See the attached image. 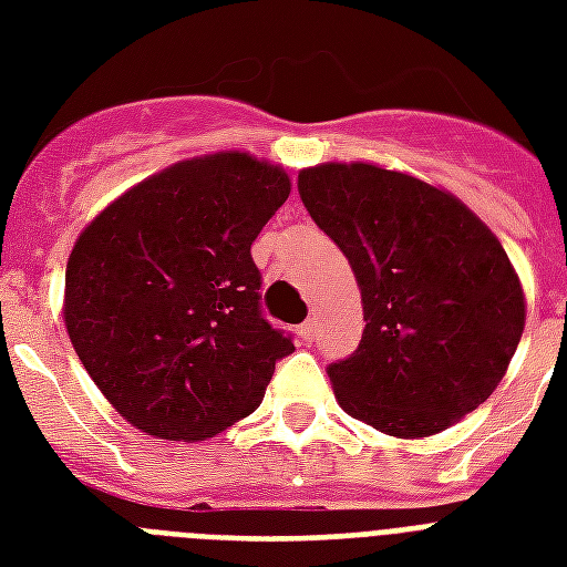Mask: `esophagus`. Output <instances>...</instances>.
Instances as JSON below:
<instances>
[{"instance_id": "34e87169", "label": "esophagus", "mask_w": 567, "mask_h": 567, "mask_svg": "<svg viewBox=\"0 0 567 567\" xmlns=\"http://www.w3.org/2000/svg\"><path fill=\"white\" fill-rule=\"evenodd\" d=\"M315 332H318V327H315V320H306L300 327V338L306 341V344H311L315 341Z\"/></svg>"}]
</instances>
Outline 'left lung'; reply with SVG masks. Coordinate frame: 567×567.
Masks as SVG:
<instances>
[{
    "label": "left lung",
    "mask_w": 567,
    "mask_h": 567,
    "mask_svg": "<svg viewBox=\"0 0 567 567\" xmlns=\"http://www.w3.org/2000/svg\"><path fill=\"white\" fill-rule=\"evenodd\" d=\"M297 188L362 288V341L327 368L344 412L423 439L485 403L524 332V291L492 229L447 190L377 164L309 167Z\"/></svg>",
    "instance_id": "1"
}]
</instances>
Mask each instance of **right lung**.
I'll list each match as a JSON object with an SVG mask.
<instances>
[{
    "instance_id": "right-lung-1",
    "label": "right lung",
    "mask_w": 567,
    "mask_h": 567,
    "mask_svg": "<svg viewBox=\"0 0 567 567\" xmlns=\"http://www.w3.org/2000/svg\"><path fill=\"white\" fill-rule=\"evenodd\" d=\"M291 194L247 153L173 164L114 199L66 261L64 320L84 371L137 430L203 441L265 396L293 353L261 311L252 240Z\"/></svg>"
}]
</instances>
